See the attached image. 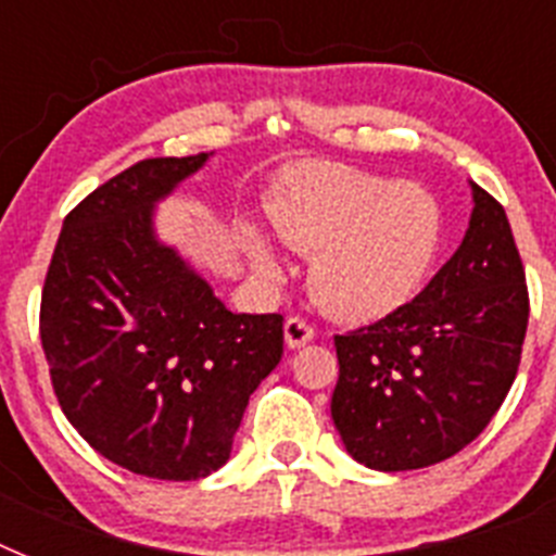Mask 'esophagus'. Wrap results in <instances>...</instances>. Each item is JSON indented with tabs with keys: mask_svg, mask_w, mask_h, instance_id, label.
Listing matches in <instances>:
<instances>
[{
	"mask_svg": "<svg viewBox=\"0 0 556 556\" xmlns=\"http://www.w3.org/2000/svg\"><path fill=\"white\" fill-rule=\"evenodd\" d=\"M283 339H287L289 348H303L314 339V328L303 317H289L283 323Z\"/></svg>",
	"mask_w": 556,
	"mask_h": 556,
	"instance_id": "1",
	"label": "esophagus"
}]
</instances>
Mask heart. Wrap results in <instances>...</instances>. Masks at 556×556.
Instances as JSON below:
<instances>
[{
  "label": "heart",
  "instance_id": "b5f03b06",
  "mask_svg": "<svg viewBox=\"0 0 556 556\" xmlns=\"http://www.w3.org/2000/svg\"><path fill=\"white\" fill-rule=\"evenodd\" d=\"M267 211L281 242L314 253V301L337 320L358 326L415 301L445 239L443 205L426 186L387 184L333 161H306L283 172ZM244 244L258 273L281 278V258L262 233L248 230Z\"/></svg>",
  "mask_w": 556,
  "mask_h": 556
}]
</instances>
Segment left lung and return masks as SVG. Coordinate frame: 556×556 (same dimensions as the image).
<instances>
[{
    "label": "left lung",
    "mask_w": 556,
    "mask_h": 556,
    "mask_svg": "<svg viewBox=\"0 0 556 556\" xmlns=\"http://www.w3.org/2000/svg\"><path fill=\"white\" fill-rule=\"evenodd\" d=\"M459 250L415 301L337 333L331 417L348 454L372 470H417L459 454L504 404L527 337V273L509 219L470 184Z\"/></svg>",
    "instance_id": "obj_1"
}]
</instances>
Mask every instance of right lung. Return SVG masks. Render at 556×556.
<instances>
[{"label":"right lung","instance_id":"1","mask_svg":"<svg viewBox=\"0 0 556 556\" xmlns=\"http://www.w3.org/2000/svg\"><path fill=\"white\" fill-rule=\"evenodd\" d=\"M208 152L147 159L68 211L41 294L58 404L130 473L194 481L223 468L250 395L283 353L281 314H233L152 211Z\"/></svg>","mask_w":556,"mask_h":556}]
</instances>
